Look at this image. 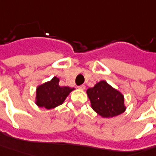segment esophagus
<instances>
[{
  "mask_svg": "<svg viewBox=\"0 0 156 156\" xmlns=\"http://www.w3.org/2000/svg\"><path fill=\"white\" fill-rule=\"evenodd\" d=\"M78 88H79L80 90H85V85H80V86H78Z\"/></svg>",
  "mask_w": 156,
  "mask_h": 156,
  "instance_id": "34e87169",
  "label": "esophagus"
}]
</instances>
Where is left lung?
<instances>
[{
  "instance_id": "left-lung-1",
  "label": "left lung",
  "mask_w": 156,
  "mask_h": 156,
  "mask_svg": "<svg viewBox=\"0 0 156 156\" xmlns=\"http://www.w3.org/2000/svg\"><path fill=\"white\" fill-rule=\"evenodd\" d=\"M91 108L103 118H112L125 112L124 95L105 80L86 90Z\"/></svg>"
}]
</instances>
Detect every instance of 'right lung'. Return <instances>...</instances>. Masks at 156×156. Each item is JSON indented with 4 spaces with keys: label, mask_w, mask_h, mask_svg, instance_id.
Returning a JSON list of instances; mask_svg holds the SVG:
<instances>
[{
    "label": "right lung",
    "mask_w": 156,
    "mask_h": 156,
    "mask_svg": "<svg viewBox=\"0 0 156 156\" xmlns=\"http://www.w3.org/2000/svg\"><path fill=\"white\" fill-rule=\"evenodd\" d=\"M75 88L69 86H60L59 78L57 77L39 85L36 90L35 103L38 107L46 108L51 110L62 105L66 98Z\"/></svg>",
    "instance_id": "1"
}]
</instances>
